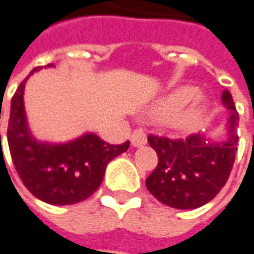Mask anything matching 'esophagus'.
<instances>
[{"label":"esophagus","instance_id":"1","mask_svg":"<svg viewBox=\"0 0 254 254\" xmlns=\"http://www.w3.org/2000/svg\"><path fill=\"white\" fill-rule=\"evenodd\" d=\"M130 143H132V146H135V148L143 146V145L146 143V135H145V132L140 130V129L133 130V133H132V136H130Z\"/></svg>","mask_w":254,"mask_h":254}]
</instances>
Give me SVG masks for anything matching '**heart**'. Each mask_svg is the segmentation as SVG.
<instances>
[{"label":"heart","mask_w":254,"mask_h":254,"mask_svg":"<svg viewBox=\"0 0 254 254\" xmlns=\"http://www.w3.org/2000/svg\"><path fill=\"white\" fill-rule=\"evenodd\" d=\"M197 89L192 88V86H181L178 89H175L173 92L165 96L159 104L155 108V112L156 115L159 116L160 119H165V121H172L175 119L176 116L179 115L185 109V106L189 105L193 99L197 96ZM204 108L202 106H197V108H193L189 109L186 114H183L182 119H181V125L182 127H189L194 124L200 116L203 115Z\"/></svg>","instance_id":"obj_1"}]
</instances>
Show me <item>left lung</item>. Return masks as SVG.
Instances as JSON below:
<instances>
[{
    "label": "left lung",
    "mask_w": 254,
    "mask_h": 254,
    "mask_svg": "<svg viewBox=\"0 0 254 254\" xmlns=\"http://www.w3.org/2000/svg\"><path fill=\"white\" fill-rule=\"evenodd\" d=\"M222 102L229 109L223 139L216 140L206 133L185 139L149 135L159 162L146 179V188L163 204L182 210L200 207L227 182L237 152L239 114L227 89L222 92Z\"/></svg>",
    "instance_id": "left-lung-1"
}]
</instances>
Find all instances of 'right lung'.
<instances>
[{
	"label": "right lung",
	"mask_w": 254,
	"mask_h": 254,
	"mask_svg": "<svg viewBox=\"0 0 254 254\" xmlns=\"http://www.w3.org/2000/svg\"><path fill=\"white\" fill-rule=\"evenodd\" d=\"M38 69L22 81L11 101L6 130L11 158L25 188L42 202L57 206L78 203L99 188L108 163L127 152L129 142L109 145L91 132L64 143L34 138L28 127L24 89L28 78Z\"/></svg>",
	"instance_id": "1"
}]
</instances>
